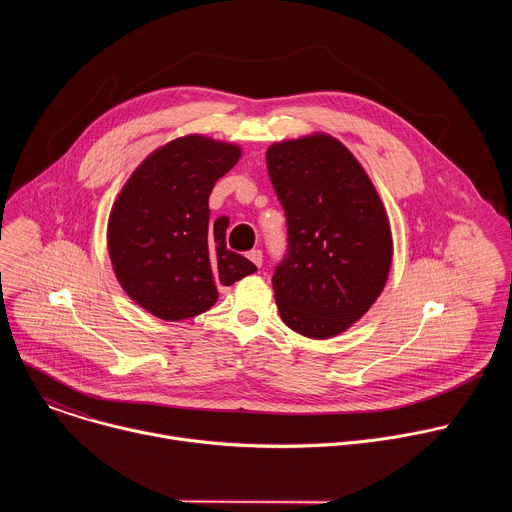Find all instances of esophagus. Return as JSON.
Here are the masks:
<instances>
[{"label": "esophagus", "instance_id": "esophagus-1", "mask_svg": "<svg viewBox=\"0 0 512 512\" xmlns=\"http://www.w3.org/2000/svg\"><path fill=\"white\" fill-rule=\"evenodd\" d=\"M247 257L257 265V267H261V263H263V253L259 251V249H253V251H249L247 253Z\"/></svg>", "mask_w": 512, "mask_h": 512}]
</instances>
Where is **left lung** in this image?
<instances>
[{
    "instance_id": "1",
    "label": "left lung",
    "mask_w": 512,
    "mask_h": 512,
    "mask_svg": "<svg viewBox=\"0 0 512 512\" xmlns=\"http://www.w3.org/2000/svg\"><path fill=\"white\" fill-rule=\"evenodd\" d=\"M269 180L287 218V257L273 275L281 320L326 340L381 296L393 263L385 204L346 145L322 131L275 141Z\"/></svg>"
}]
</instances>
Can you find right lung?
<instances>
[{
  "mask_svg": "<svg viewBox=\"0 0 512 512\" xmlns=\"http://www.w3.org/2000/svg\"><path fill=\"white\" fill-rule=\"evenodd\" d=\"M241 160V145L190 133L145 158L117 194L107 249L119 285L145 312L180 322L210 310L218 285L257 267L227 249V218L210 223L208 196Z\"/></svg>",
  "mask_w": 512,
  "mask_h": 512,
  "instance_id": "obj_1",
  "label": "right lung"
}]
</instances>
